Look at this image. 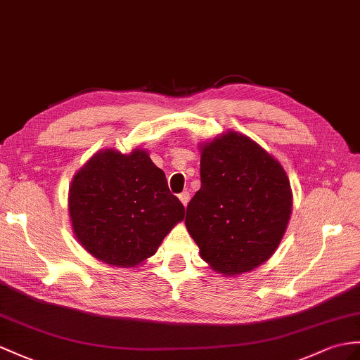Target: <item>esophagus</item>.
Wrapping results in <instances>:
<instances>
[{
    "instance_id": "34e87169",
    "label": "esophagus",
    "mask_w": 360,
    "mask_h": 360,
    "mask_svg": "<svg viewBox=\"0 0 360 360\" xmlns=\"http://www.w3.org/2000/svg\"><path fill=\"white\" fill-rule=\"evenodd\" d=\"M179 198H180V201L183 203V206H188V203H189V192L188 191H183L181 194L179 195Z\"/></svg>"
}]
</instances>
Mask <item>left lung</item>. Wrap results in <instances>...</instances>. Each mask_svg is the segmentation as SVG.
Wrapping results in <instances>:
<instances>
[{"label": "left lung", "instance_id": "obj_1", "mask_svg": "<svg viewBox=\"0 0 360 360\" xmlns=\"http://www.w3.org/2000/svg\"><path fill=\"white\" fill-rule=\"evenodd\" d=\"M201 188L186 209L200 257L226 276L250 271L274 255L292 214V189L274 155L227 131L201 145Z\"/></svg>", "mask_w": 360, "mask_h": 360}]
</instances>
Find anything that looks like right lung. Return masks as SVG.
Here are the masks:
<instances>
[{
    "label": "right lung",
    "mask_w": 360,
    "mask_h": 360,
    "mask_svg": "<svg viewBox=\"0 0 360 360\" xmlns=\"http://www.w3.org/2000/svg\"><path fill=\"white\" fill-rule=\"evenodd\" d=\"M68 212L77 241L94 258L136 267L185 218V206L150 154L136 148L131 154L96 153L73 177Z\"/></svg>",
    "instance_id": "add662e5"
}]
</instances>
